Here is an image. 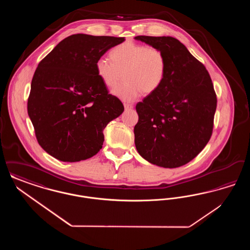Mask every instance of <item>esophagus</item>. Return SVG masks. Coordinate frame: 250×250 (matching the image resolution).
<instances>
[{
    "label": "esophagus",
    "mask_w": 250,
    "mask_h": 250,
    "mask_svg": "<svg viewBox=\"0 0 250 250\" xmlns=\"http://www.w3.org/2000/svg\"><path fill=\"white\" fill-rule=\"evenodd\" d=\"M124 106H125V110H129V109H132V108H133V105H132V104L125 103V104H124Z\"/></svg>",
    "instance_id": "1"
}]
</instances>
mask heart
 Listing matches in <instances>:
<instances>
[{
    "instance_id": "obj_1",
    "label": "heart",
    "mask_w": 250,
    "mask_h": 250,
    "mask_svg": "<svg viewBox=\"0 0 250 250\" xmlns=\"http://www.w3.org/2000/svg\"><path fill=\"white\" fill-rule=\"evenodd\" d=\"M111 58L100 56L95 62L98 77L108 88L117 86L112 93L120 99L132 102L143 93L152 95L164 83L167 58L164 51L131 40L125 41L111 50Z\"/></svg>"
}]
</instances>
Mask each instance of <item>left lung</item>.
<instances>
[{
    "label": "left lung",
    "mask_w": 250,
    "mask_h": 250,
    "mask_svg": "<svg viewBox=\"0 0 250 250\" xmlns=\"http://www.w3.org/2000/svg\"><path fill=\"white\" fill-rule=\"evenodd\" d=\"M135 38L162 49L167 58L164 83L136 106V148L156 166H184L202 152L213 133L217 98L211 77L176 38Z\"/></svg>",
    "instance_id": "1"
}]
</instances>
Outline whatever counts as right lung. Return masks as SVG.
<instances>
[{"label":"right lung","mask_w":250,"mask_h":250,"mask_svg":"<svg viewBox=\"0 0 250 250\" xmlns=\"http://www.w3.org/2000/svg\"><path fill=\"white\" fill-rule=\"evenodd\" d=\"M125 37L72 35L41 60L27 109L39 145L63 162L96 155L107 124L124 111L98 77L95 62Z\"/></svg>","instance_id":"right-lung-1"}]
</instances>
